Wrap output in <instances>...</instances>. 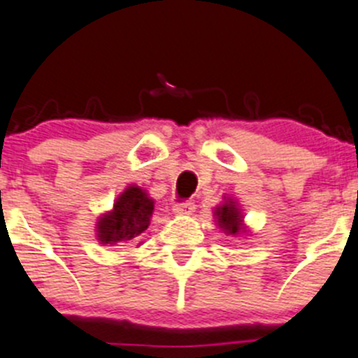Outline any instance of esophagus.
<instances>
[{"label":"esophagus","mask_w":358,"mask_h":358,"mask_svg":"<svg viewBox=\"0 0 358 358\" xmlns=\"http://www.w3.org/2000/svg\"><path fill=\"white\" fill-rule=\"evenodd\" d=\"M194 210H196V205L190 201L178 203V205L173 206V213H175V215H192Z\"/></svg>","instance_id":"1"}]
</instances>
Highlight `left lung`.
Here are the masks:
<instances>
[{
    "label": "left lung",
    "instance_id": "8db88e82",
    "mask_svg": "<svg viewBox=\"0 0 358 358\" xmlns=\"http://www.w3.org/2000/svg\"><path fill=\"white\" fill-rule=\"evenodd\" d=\"M213 219H215L217 228L226 235L242 236L249 233V228L243 222V212L238 201L229 196L222 198V203L213 208Z\"/></svg>",
    "mask_w": 358,
    "mask_h": 358
}]
</instances>
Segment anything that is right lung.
<instances>
[{"mask_svg":"<svg viewBox=\"0 0 358 358\" xmlns=\"http://www.w3.org/2000/svg\"><path fill=\"white\" fill-rule=\"evenodd\" d=\"M155 201L150 198L143 187L129 185L115 199L111 210L96 219L95 235L102 245L138 242L141 245V235L148 229Z\"/></svg>","mask_w":358,"mask_h":358,"instance_id":"1","label":"right lung"}]
</instances>
